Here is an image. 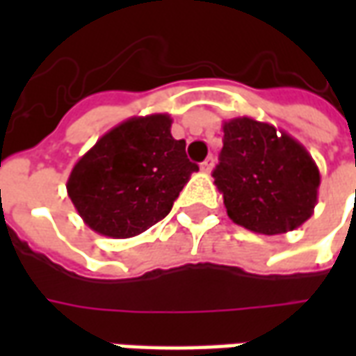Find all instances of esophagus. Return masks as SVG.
I'll return each instance as SVG.
<instances>
[{"label": "esophagus", "mask_w": 356, "mask_h": 356, "mask_svg": "<svg viewBox=\"0 0 356 356\" xmlns=\"http://www.w3.org/2000/svg\"><path fill=\"white\" fill-rule=\"evenodd\" d=\"M213 163H216V158H213V156H208V158L200 163V170L204 171V173H209V171L213 170Z\"/></svg>", "instance_id": "obj_1"}]
</instances>
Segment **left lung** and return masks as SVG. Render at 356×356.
Here are the masks:
<instances>
[{
	"instance_id": "8db88e82",
	"label": "left lung",
	"mask_w": 356,
	"mask_h": 356,
	"mask_svg": "<svg viewBox=\"0 0 356 356\" xmlns=\"http://www.w3.org/2000/svg\"><path fill=\"white\" fill-rule=\"evenodd\" d=\"M223 133L213 179L227 216L267 236L305 223L313 216L321 185L318 168L307 148L275 125L248 116L225 122Z\"/></svg>"
}]
</instances>
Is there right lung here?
Segmentation results:
<instances>
[{
    "label": "right lung",
    "instance_id": "obj_1",
    "mask_svg": "<svg viewBox=\"0 0 356 356\" xmlns=\"http://www.w3.org/2000/svg\"><path fill=\"white\" fill-rule=\"evenodd\" d=\"M198 165L171 137L170 114L125 120L81 156L66 191L89 229L131 238L168 216Z\"/></svg>",
    "mask_w": 356,
    "mask_h": 356
}]
</instances>
